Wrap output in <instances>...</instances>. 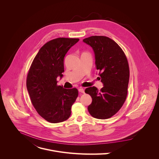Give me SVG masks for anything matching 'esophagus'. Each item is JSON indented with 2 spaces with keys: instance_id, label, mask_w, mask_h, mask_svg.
Segmentation results:
<instances>
[{
  "instance_id": "esophagus-1",
  "label": "esophagus",
  "mask_w": 159,
  "mask_h": 159,
  "mask_svg": "<svg viewBox=\"0 0 159 159\" xmlns=\"http://www.w3.org/2000/svg\"><path fill=\"white\" fill-rule=\"evenodd\" d=\"M78 90H79V92H80L81 93H84V89L83 88H79Z\"/></svg>"
}]
</instances>
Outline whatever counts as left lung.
I'll list each match as a JSON object with an SVG mask.
<instances>
[{"instance_id":"left-lung-1","label":"left lung","mask_w":159,"mask_h":159,"mask_svg":"<svg viewBox=\"0 0 159 159\" xmlns=\"http://www.w3.org/2000/svg\"><path fill=\"white\" fill-rule=\"evenodd\" d=\"M83 42L94 51L96 70L103 84L100 91L96 87L85 89V93L93 99L87 109L93 117L107 119L116 114L126 100L129 77L128 60L119 45L108 37L93 36Z\"/></svg>"}]
</instances>
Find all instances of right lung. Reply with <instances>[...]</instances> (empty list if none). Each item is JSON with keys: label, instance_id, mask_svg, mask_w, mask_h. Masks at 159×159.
<instances>
[{"label": "right lung", "instance_id": "add662e5", "mask_svg": "<svg viewBox=\"0 0 159 159\" xmlns=\"http://www.w3.org/2000/svg\"><path fill=\"white\" fill-rule=\"evenodd\" d=\"M79 38H58L40 48L29 70L26 87L31 102L38 114L52 123L64 121L71 114V107L78 96L75 88L57 85L63 77L64 57Z\"/></svg>", "mask_w": 159, "mask_h": 159}]
</instances>
